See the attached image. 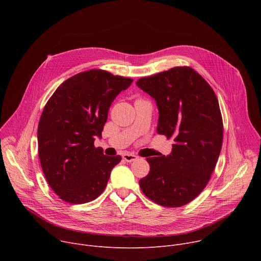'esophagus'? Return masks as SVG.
Returning <instances> with one entry per match:
<instances>
[{
  "label": "esophagus",
  "mask_w": 261,
  "mask_h": 261,
  "mask_svg": "<svg viewBox=\"0 0 261 261\" xmlns=\"http://www.w3.org/2000/svg\"><path fill=\"white\" fill-rule=\"evenodd\" d=\"M123 159L127 162H133V161L137 160V156H135L134 154H124Z\"/></svg>",
  "instance_id": "34e87169"
}]
</instances>
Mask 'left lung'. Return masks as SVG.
I'll list each match as a JSON object with an SVG mask.
<instances>
[{"mask_svg": "<svg viewBox=\"0 0 261 261\" xmlns=\"http://www.w3.org/2000/svg\"><path fill=\"white\" fill-rule=\"evenodd\" d=\"M159 110L158 134L172 137L171 153L146 158L150 172L139 180L154 202L178 207L205 188L217 164L223 123L215 92L190 67H174L137 81Z\"/></svg>", "mask_w": 261, "mask_h": 261, "instance_id": "obj_1", "label": "left lung"}]
</instances>
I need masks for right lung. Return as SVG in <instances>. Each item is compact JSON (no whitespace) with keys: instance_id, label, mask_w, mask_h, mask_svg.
<instances>
[{"instance_id":"add662e5","label":"right lung","mask_w":261,"mask_h":261,"mask_svg":"<svg viewBox=\"0 0 261 261\" xmlns=\"http://www.w3.org/2000/svg\"><path fill=\"white\" fill-rule=\"evenodd\" d=\"M133 80L89 70L64 82L41 115L38 153L45 178L61 199L86 203L105 189L121 156H106L94 141L101 137L108 110Z\"/></svg>"}]
</instances>
